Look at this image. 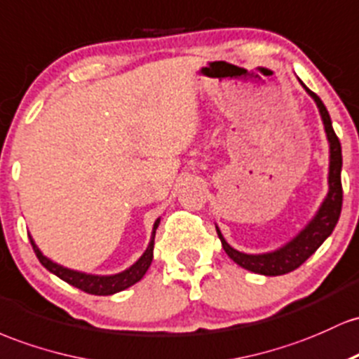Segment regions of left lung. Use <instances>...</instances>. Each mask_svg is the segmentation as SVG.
I'll use <instances>...</instances> for the list:
<instances>
[{"label": "left lung", "mask_w": 359, "mask_h": 359, "mask_svg": "<svg viewBox=\"0 0 359 359\" xmlns=\"http://www.w3.org/2000/svg\"><path fill=\"white\" fill-rule=\"evenodd\" d=\"M300 81V79H299ZM304 90L309 93L310 98L313 100L319 108V114L324 123L325 135H327L329 142V175H327V184L329 191L325 195L324 201L320 203L319 210L316 212V215L312 217V220L305 225L302 231L293 237L292 241H288L287 244H283L281 248L275 249V251L269 252H261V255H245V252L237 251L233 249L227 241L224 239L222 232L217 227V233H219V239L222 243L224 251L227 252V256L231 257L233 263H237L239 266H243L248 271L257 273V275L264 276H280L287 275V273L293 271L300 266L302 263L309 259L317 249L320 248V244L331 236L334 227H336L337 220L341 215V207H342V187H341V168H342V154H341V142L337 139L336 132L332 128L331 116H329L327 108L324 107L322 100L316 95L313 91H310L304 83L300 81Z\"/></svg>", "instance_id": "left-lung-1"}]
</instances>
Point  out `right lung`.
<instances>
[{
	"label": "right lung",
	"instance_id": "right-lung-1",
	"mask_svg": "<svg viewBox=\"0 0 359 359\" xmlns=\"http://www.w3.org/2000/svg\"><path fill=\"white\" fill-rule=\"evenodd\" d=\"M159 222H161V217L154 222L151 241H149V245L146 251H144V255L140 256L130 268L123 269V271L120 273H115V275H91V273L76 271V269L66 268L62 266V264L54 263V261L49 259V257L42 255V251L37 248V244H35L34 237H32L30 233H28V237H30L32 248H34L35 255H37L39 261L42 263V266L49 269L50 273H54L55 276H59L60 280L72 285V287L83 290V292L91 293V295H114V293H118L122 292V290L135 285L137 281L142 280L144 275L147 273V269L152 263V256H154V237H156V229H158Z\"/></svg>",
	"mask_w": 359,
	"mask_h": 359
}]
</instances>
